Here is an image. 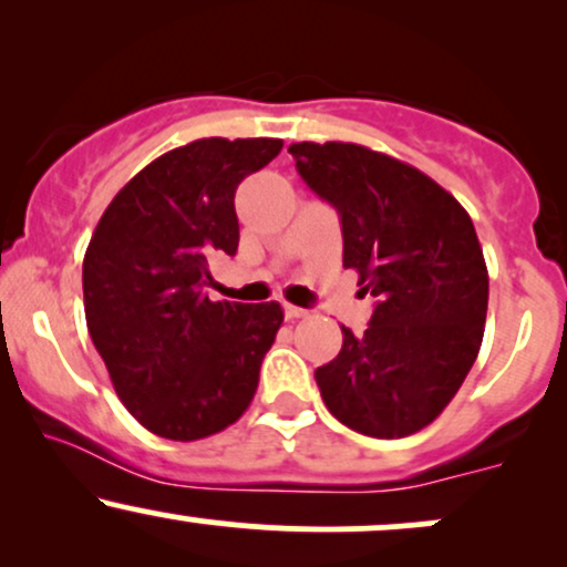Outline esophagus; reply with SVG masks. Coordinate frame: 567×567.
<instances>
[{"instance_id": "obj_1", "label": "esophagus", "mask_w": 567, "mask_h": 567, "mask_svg": "<svg viewBox=\"0 0 567 567\" xmlns=\"http://www.w3.org/2000/svg\"><path fill=\"white\" fill-rule=\"evenodd\" d=\"M309 315V311L301 309V306H292V303H285V317L288 320H301V317Z\"/></svg>"}]
</instances>
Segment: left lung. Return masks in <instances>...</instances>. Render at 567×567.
<instances>
[{
  "instance_id": "8db88e82",
  "label": "left lung",
  "mask_w": 567,
  "mask_h": 567,
  "mask_svg": "<svg viewBox=\"0 0 567 567\" xmlns=\"http://www.w3.org/2000/svg\"><path fill=\"white\" fill-rule=\"evenodd\" d=\"M306 186L341 216L343 266L375 296L315 370L330 413L368 437L421 432L464 383L485 333L487 266L470 213L408 162L357 143H292Z\"/></svg>"
}]
</instances>
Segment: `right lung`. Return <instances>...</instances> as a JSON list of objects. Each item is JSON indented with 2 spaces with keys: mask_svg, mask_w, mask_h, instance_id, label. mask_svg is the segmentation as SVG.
<instances>
[{
  "mask_svg": "<svg viewBox=\"0 0 567 567\" xmlns=\"http://www.w3.org/2000/svg\"><path fill=\"white\" fill-rule=\"evenodd\" d=\"M279 138H199L130 178L82 264L84 317L122 405L165 440L224 432L258 389L282 306L210 301L207 258L234 256V192Z\"/></svg>",
  "mask_w": 567,
  "mask_h": 567,
  "instance_id": "add662e5",
  "label": "right lung"
}]
</instances>
